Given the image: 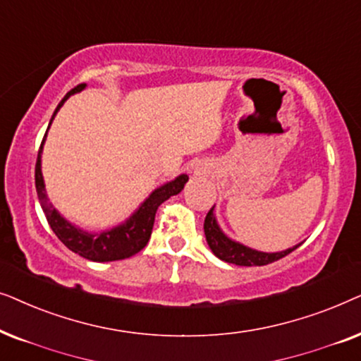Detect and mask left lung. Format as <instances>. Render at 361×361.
Segmentation results:
<instances>
[{"instance_id": "obj_1", "label": "left lung", "mask_w": 361, "mask_h": 361, "mask_svg": "<svg viewBox=\"0 0 361 361\" xmlns=\"http://www.w3.org/2000/svg\"><path fill=\"white\" fill-rule=\"evenodd\" d=\"M204 236L206 241H208L209 249L213 251L216 257H219L221 261L224 262L236 264V266H266V264H271L274 261L286 257L287 254L295 251V249L300 246V244H297V246L289 247L281 252H262L244 246L241 243L233 241V239L226 236L223 231H221L214 216V206L208 211V214H206Z\"/></svg>"}]
</instances>
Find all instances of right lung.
I'll return each instance as SVG.
<instances>
[{"label":"right lung","instance_id":"1","mask_svg":"<svg viewBox=\"0 0 361 361\" xmlns=\"http://www.w3.org/2000/svg\"><path fill=\"white\" fill-rule=\"evenodd\" d=\"M85 87V84H79L74 87L71 92L66 94V97L61 100L57 109L54 110V115L59 112V109L64 105L67 99L72 94L80 92ZM51 118V122H52ZM49 122V127H51ZM47 127V128H49ZM47 135V132H46ZM46 135L42 138V143L39 147V153H37V161H36V171H35V180H36V191L37 198H39L41 208L44 211L47 223H49L51 229L54 231V234L61 239V243L66 247H69L72 252L79 254L89 261L94 262H109V261H120V259L132 257L133 254L140 252L143 247L147 246L148 239L152 236L153 223H155V214L158 206L163 201H166L171 196L180 193L185 188V183L188 181V176L180 175L175 180L168 181V183L161 185L160 188L152 191L150 196L138 206V209L128 218L125 223L115 226L112 229L102 231V233H87L80 228H75L74 224H71L66 218H62L52 203H49V198L46 195L44 188V180H42V171H41V153L42 145H44Z\"/></svg>","mask_w":361,"mask_h":361}]
</instances>
